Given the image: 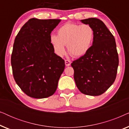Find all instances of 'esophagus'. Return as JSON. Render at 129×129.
<instances>
[{
	"label": "esophagus",
	"instance_id": "34e87169",
	"mask_svg": "<svg viewBox=\"0 0 129 129\" xmlns=\"http://www.w3.org/2000/svg\"><path fill=\"white\" fill-rule=\"evenodd\" d=\"M70 64H71V61H70V60L68 59L65 60V64H66V66H69Z\"/></svg>",
	"mask_w": 129,
	"mask_h": 129
}]
</instances>
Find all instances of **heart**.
Here are the masks:
<instances>
[{
	"label": "heart",
	"instance_id": "heart-1",
	"mask_svg": "<svg viewBox=\"0 0 129 129\" xmlns=\"http://www.w3.org/2000/svg\"><path fill=\"white\" fill-rule=\"evenodd\" d=\"M94 37V30L89 24L80 25L67 23L58 29L57 36L51 35L50 42L58 55L64 54L65 46H68V51L71 55L80 57L89 51Z\"/></svg>",
	"mask_w": 129,
	"mask_h": 129
}]
</instances>
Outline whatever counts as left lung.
<instances>
[{
    "label": "left lung",
    "mask_w": 129,
    "mask_h": 129,
    "mask_svg": "<svg viewBox=\"0 0 129 129\" xmlns=\"http://www.w3.org/2000/svg\"><path fill=\"white\" fill-rule=\"evenodd\" d=\"M81 22L91 26L94 37L89 51L71 64L74 79L82 93L99 96L112 85L116 77L119 56L115 39L100 19L92 17Z\"/></svg>",
    "instance_id": "1"
}]
</instances>
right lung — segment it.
Masks as SVG:
<instances>
[{
    "label": "right lung",
    "mask_w": 129,
    "mask_h": 129,
    "mask_svg": "<svg viewBox=\"0 0 129 129\" xmlns=\"http://www.w3.org/2000/svg\"><path fill=\"white\" fill-rule=\"evenodd\" d=\"M60 19H29L16 36L11 56L13 77L21 90L31 98H46L57 89L64 71L62 58L54 53L52 31Z\"/></svg>",
    "instance_id": "add662e5"
}]
</instances>
